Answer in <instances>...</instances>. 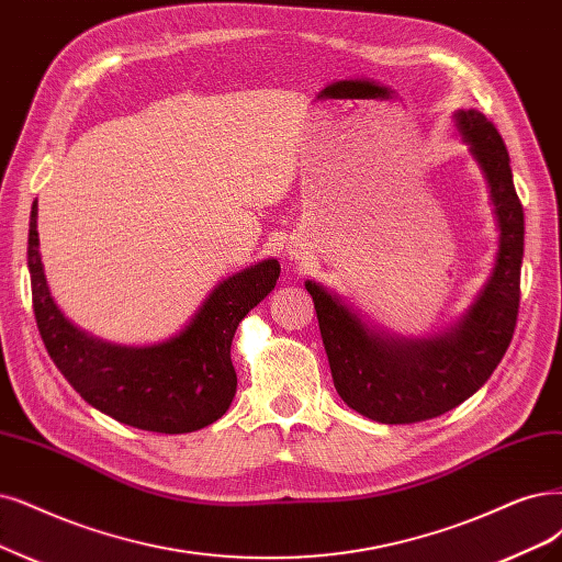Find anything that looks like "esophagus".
I'll return each instance as SVG.
<instances>
[{
    "mask_svg": "<svg viewBox=\"0 0 562 562\" xmlns=\"http://www.w3.org/2000/svg\"><path fill=\"white\" fill-rule=\"evenodd\" d=\"M289 259H294V261H303L305 257H307V247H305V243H292L289 245Z\"/></svg>",
    "mask_w": 562,
    "mask_h": 562,
    "instance_id": "34e87169",
    "label": "esophagus"
}]
</instances>
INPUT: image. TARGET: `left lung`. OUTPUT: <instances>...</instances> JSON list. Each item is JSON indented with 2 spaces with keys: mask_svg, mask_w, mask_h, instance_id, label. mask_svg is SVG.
Segmentation results:
<instances>
[{
  "mask_svg": "<svg viewBox=\"0 0 562 562\" xmlns=\"http://www.w3.org/2000/svg\"><path fill=\"white\" fill-rule=\"evenodd\" d=\"M486 178L501 228L495 266L468 313L445 334L398 338L368 326L328 289L307 280L338 396L380 424L435 419L468 401L493 375L512 342L524 261V205L516 196L509 153L480 111L453 115Z\"/></svg>",
  "mask_w": 562,
  "mask_h": 562,
  "instance_id": "8db88e82",
  "label": "left lung"
}]
</instances>
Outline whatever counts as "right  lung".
<instances>
[{
	"mask_svg": "<svg viewBox=\"0 0 562 562\" xmlns=\"http://www.w3.org/2000/svg\"><path fill=\"white\" fill-rule=\"evenodd\" d=\"M36 201L30 215L27 266L41 340L67 382L115 422L153 432L211 426L236 396L232 340L243 317L280 278L278 259H263L222 280L178 336L150 345L103 342L71 324L50 296L38 255Z\"/></svg>",
	"mask_w": 562,
	"mask_h": 562,
	"instance_id": "right-lung-1",
	"label": "right lung"
}]
</instances>
